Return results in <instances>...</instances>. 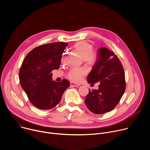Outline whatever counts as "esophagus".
Instances as JSON below:
<instances>
[{"label": "esophagus", "instance_id": "esophagus-1", "mask_svg": "<svg viewBox=\"0 0 150 150\" xmlns=\"http://www.w3.org/2000/svg\"><path fill=\"white\" fill-rule=\"evenodd\" d=\"M70 84H71V86L74 87H78L80 86V84L76 83H74V82H70Z\"/></svg>", "mask_w": 150, "mask_h": 150}]
</instances>
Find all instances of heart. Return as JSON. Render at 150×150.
<instances>
[{
	"label": "heart",
	"mask_w": 150,
	"mask_h": 150,
	"mask_svg": "<svg viewBox=\"0 0 150 150\" xmlns=\"http://www.w3.org/2000/svg\"><path fill=\"white\" fill-rule=\"evenodd\" d=\"M75 52L79 53L82 57L83 61L88 65H92L96 61V56L93 53V46L86 41H79L73 46ZM66 53H63L61 58L62 63L65 62ZM87 71L84 68H74L71 69L68 73V77L74 82H80L86 74Z\"/></svg>",
	"instance_id": "heart-1"
}]
</instances>
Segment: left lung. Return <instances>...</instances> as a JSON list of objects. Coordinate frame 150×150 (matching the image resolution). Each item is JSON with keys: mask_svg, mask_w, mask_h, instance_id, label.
<instances>
[{"mask_svg": "<svg viewBox=\"0 0 150 150\" xmlns=\"http://www.w3.org/2000/svg\"><path fill=\"white\" fill-rule=\"evenodd\" d=\"M90 85L98 82L97 90H90L85 100L88 109L101 115L112 110L121 99L126 88L124 70L115 53L106 47L97 51L94 65L87 77Z\"/></svg>", "mask_w": 150, "mask_h": 150, "instance_id": "left-lung-1", "label": "left lung"}]
</instances>
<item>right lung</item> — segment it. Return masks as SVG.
I'll use <instances>...</instances> for the list:
<instances>
[{
    "instance_id": "add662e5",
    "label": "right lung",
    "mask_w": 150,
    "mask_h": 150,
    "mask_svg": "<svg viewBox=\"0 0 150 150\" xmlns=\"http://www.w3.org/2000/svg\"><path fill=\"white\" fill-rule=\"evenodd\" d=\"M67 42H52L33 49L25 57L19 78L21 85L30 102L37 108L49 110L60 101L69 87L67 79L53 81L52 71L57 69Z\"/></svg>"
}]
</instances>
